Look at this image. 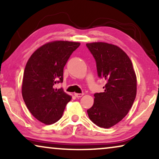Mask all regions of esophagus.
Listing matches in <instances>:
<instances>
[{"label":"esophagus","mask_w":159,"mask_h":159,"mask_svg":"<svg viewBox=\"0 0 159 159\" xmlns=\"http://www.w3.org/2000/svg\"><path fill=\"white\" fill-rule=\"evenodd\" d=\"M83 93H75V97H77V98H81L82 96H83Z\"/></svg>","instance_id":"esophagus-1"}]
</instances>
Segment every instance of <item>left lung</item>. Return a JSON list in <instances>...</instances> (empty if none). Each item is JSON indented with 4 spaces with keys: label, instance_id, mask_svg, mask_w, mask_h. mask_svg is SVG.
<instances>
[{
    "label": "left lung",
    "instance_id": "left-lung-1",
    "mask_svg": "<svg viewBox=\"0 0 159 159\" xmlns=\"http://www.w3.org/2000/svg\"><path fill=\"white\" fill-rule=\"evenodd\" d=\"M86 46L96 62L98 76L106 82L104 92L94 94V103L87 111L88 116L100 127H111L128 114L134 103L135 72L129 56L116 45L98 42Z\"/></svg>",
    "mask_w": 159,
    "mask_h": 159
}]
</instances>
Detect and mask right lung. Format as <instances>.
Here are the masks:
<instances>
[{"instance_id":"obj_1","label":"right lung","mask_w":159,"mask_h":159,"mask_svg":"<svg viewBox=\"0 0 159 159\" xmlns=\"http://www.w3.org/2000/svg\"><path fill=\"white\" fill-rule=\"evenodd\" d=\"M80 43L54 41L32 53L26 64L22 97L30 113L41 122L51 125L61 118L71 97L56 84L63 82L64 67Z\"/></svg>"}]
</instances>
